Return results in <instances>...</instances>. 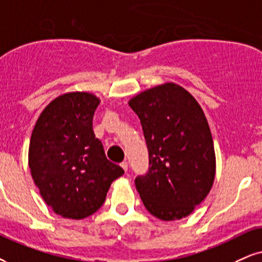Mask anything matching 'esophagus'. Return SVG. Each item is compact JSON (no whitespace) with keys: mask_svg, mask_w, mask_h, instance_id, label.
<instances>
[{"mask_svg":"<svg viewBox=\"0 0 262 262\" xmlns=\"http://www.w3.org/2000/svg\"><path fill=\"white\" fill-rule=\"evenodd\" d=\"M120 166H121L122 169H124L125 171H127V167H128V164H127V161H122V163L120 164Z\"/></svg>","mask_w":262,"mask_h":262,"instance_id":"34e87169","label":"esophagus"}]
</instances>
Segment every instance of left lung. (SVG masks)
<instances>
[{
  "instance_id": "obj_1",
  "label": "left lung",
  "mask_w": 262,
  "mask_h": 262,
  "mask_svg": "<svg viewBox=\"0 0 262 262\" xmlns=\"http://www.w3.org/2000/svg\"><path fill=\"white\" fill-rule=\"evenodd\" d=\"M140 118L149 167L135 185L144 206L164 221L186 217L209 194L215 150L202 108L183 87L167 82L130 99Z\"/></svg>"
}]
</instances>
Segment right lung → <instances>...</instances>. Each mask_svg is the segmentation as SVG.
Segmentation results:
<instances>
[{
  "label": "right lung",
  "mask_w": 262,
  "mask_h": 262,
  "mask_svg": "<svg viewBox=\"0 0 262 262\" xmlns=\"http://www.w3.org/2000/svg\"><path fill=\"white\" fill-rule=\"evenodd\" d=\"M99 104L95 95L70 92L57 97L37 119L29 146L32 180L46 204L63 217L95 214L124 170L106 159L92 128Z\"/></svg>",
  "instance_id": "right-lung-1"
}]
</instances>
